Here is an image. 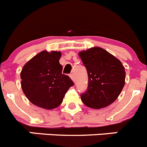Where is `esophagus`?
<instances>
[{
  "instance_id": "esophagus-1",
  "label": "esophagus",
  "mask_w": 147,
  "mask_h": 147,
  "mask_svg": "<svg viewBox=\"0 0 147 147\" xmlns=\"http://www.w3.org/2000/svg\"><path fill=\"white\" fill-rule=\"evenodd\" d=\"M69 76H70V78H71V79H72V81H75V77H74L73 74H71V75H70Z\"/></svg>"
}]
</instances>
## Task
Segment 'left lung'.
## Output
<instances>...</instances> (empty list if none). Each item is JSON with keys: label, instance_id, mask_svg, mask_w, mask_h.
Returning a JSON list of instances; mask_svg holds the SVG:
<instances>
[{"label": "left lung", "instance_id": "8db88e82", "mask_svg": "<svg viewBox=\"0 0 147 147\" xmlns=\"http://www.w3.org/2000/svg\"><path fill=\"white\" fill-rule=\"evenodd\" d=\"M87 71V90L81 95L83 103L92 109L110 105L125 84V68L121 61L100 47L79 52Z\"/></svg>", "mask_w": 147, "mask_h": 147}]
</instances>
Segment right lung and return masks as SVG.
I'll return each mask as SVG.
<instances>
[{
    "label": "right lung",
    "mask_w": 147,
    "mask_h": 147,
    "mask_svg": "<svg viewBox=\"0 0 147 147\" xmlns=\"http://www.w3.org/2000/svg\"><path fill=\"white\" fill-rule=\"evenodd\" d=\"M61 53L42 51L23 67L21 87L31 103L46 109H55L63 101L68 89L74 85L68 75L62 74Z\"/></svg>",
    "instance_id": "obj_1"
}]
</instances>
